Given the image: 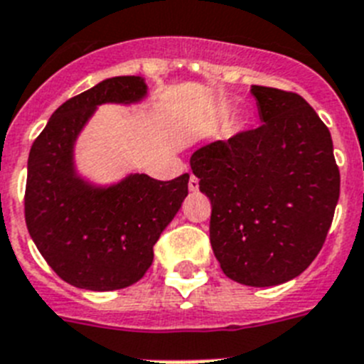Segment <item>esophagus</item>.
Returning <instances> with one entry per match:
<instances>
[{"label": "esophagus", "mask_w": 364, "mask_h": 364, "mask_svg": "<svg viewBox=\"0 0 364 364\" xmlns=\"http://www.w3.org/2000/svg\"><path fill=\"white\" fill-rule=\"evenodd\" d=\"M188 188H191V192H196L200 188V181H198L196 176H191V179H188Z\"/></svg>", "instance_id": "1"}]
</instances>
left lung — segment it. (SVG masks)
<instances>
[{"instance_id":"left-lung-1","label":"left lung","mask_w":364,"mask_h":364,"mask_svg":"<svg viewBox=\"0 0 364 364\" xmlns=\"http://www.w3.org/2000/svg\"><path fill=\"white\" fill-rule=\"evenodd\" d=\"M262 124L192 154L213 205L210 245L235 282L269 287L321 251L339 201L330 129L300 95L251 86Z\"/></svg>"}]
</instances>
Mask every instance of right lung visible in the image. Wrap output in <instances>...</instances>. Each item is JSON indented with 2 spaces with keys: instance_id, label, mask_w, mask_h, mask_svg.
<instances>
[{
  "instance_id": "obj_1",
  "label": "right lung",
  "mask_w": 364,
  "mask_h": 364,
  "mask_svg": "<svg viewBox=\"0 0 364 364\" xmlns=\"http://www.w3.org/2000/svg\"><path fill=\"white\" fill-rule=\"evenodd\" d=\"M146 97L143 77L106 78L62 104L31 148L27 229L50 269L80 289L113 291L141 280L188 194V173L157 181L132 172L99 185L78 172L75 146L97 107L132 106Z\"/></svg>"
}]
</instances>
